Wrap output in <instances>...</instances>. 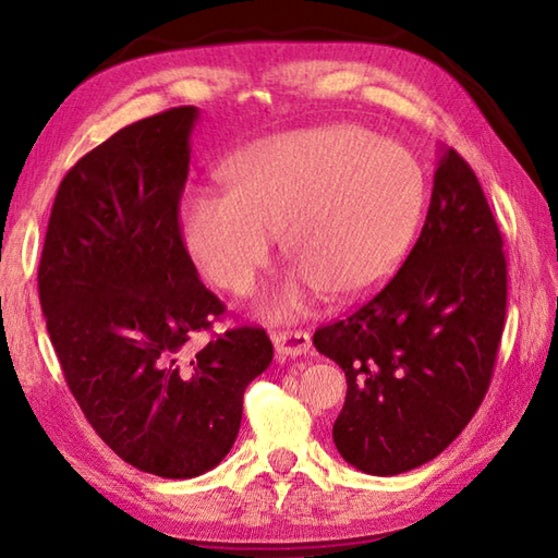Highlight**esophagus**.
Here are the masks:
<instances>
[{"mask_svg": "<svg viewBox=\"0 0 558 558\" xmlns=\"http://www.w3.org/2000/svg\"><path fill=\"white\" fill-rule=\"evenodd\" d=\"M272 348L278 357H302L312 350V336L306 330H278L272 333Z\"/></svg>", "mask_w": 558, "mask_h": 558, "instance_id": "34e87169", "label": "esophagus"}]
</instances>
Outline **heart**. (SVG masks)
<instances>
[{
	"label": "heart",
	"mask_w": 558,
	"mask_h": 558,
	"mask_svg": "<svg viewBox=\"0 0 558 558\" xmlns=\"http://www.w3.org/2000/svg\"><path fill=\"white\" fill-rule=\"evenodd\" d=\"M225 182L228 194L184 196L182 242L213 286L248 294L280 236L298 270L264 304L270 322H290L318 290L352 300L384 282L417 236L426 192L405 146L357 124L260 141L225 168Z\"/></svg>",
	"instance_id": "b5f03b06"
}]
</instances>
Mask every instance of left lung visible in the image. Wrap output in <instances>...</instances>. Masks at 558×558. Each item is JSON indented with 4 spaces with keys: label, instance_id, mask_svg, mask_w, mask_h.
I'll list each match as a JSON object with an SVG mask.
<instances>
[{
    "label": "left lung",
    "instance_id": "left-lung-1",
    "mask_svg": "<svg viewBox=\"0 0 558 558\" xmlns=\"http://www.w3.org/2000/svg\"><path fill=\"white\" fill-rule=\"evenodd\" d=\"M504 318L499 225L470 165L441 148L405 264L357 312L314 333L316 350L348 378L333 424L338 453L376 477L434 460L482 405Z\"/></svg>",
    "mask_w": 558,
    "mask_h": 558
}]
</instances>
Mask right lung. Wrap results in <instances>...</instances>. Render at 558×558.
Listing matches in <instances>:
<instances>
[{"label":"right lung","instance_id":"1","mask_svg":"<svg viewBox=\"0 0 558 558\" xmlns=\"http://www.w3.org/2000/svg\"><path fill=\"white\" fill-rule=\"evenodd\" d=\"M198 108L146 117L86 153L59 184L38 268L52 348L93 429L150 475L213 470L240 432L246 386L268 369L264 328L186 345L225 306L180 232Z\"/></svg>","mask_w":558,"mask_h":558}]
</instances>
